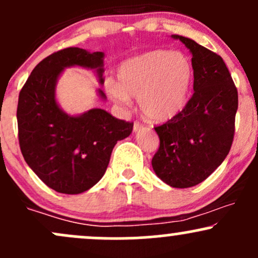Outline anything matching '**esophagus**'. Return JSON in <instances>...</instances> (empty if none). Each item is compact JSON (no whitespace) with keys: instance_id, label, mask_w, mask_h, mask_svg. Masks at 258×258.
Here are the masks:
<instances>
[{"instance_id":"esophagus-1","label":"esophagus","mask_w":258,"mask_h":258,"mask_svg":"<svg viewBox=\"0 0 258 258\" xmlns=\"http://www.w3.org/2000/svg\"><path fill=\"white\" fill-rule=\"evenodd\" d=\"M142 123H140V122L138 121H135V123H134V131L135 132H137V131H140L141 128H142Z\"/></svg>"}]
</instances>
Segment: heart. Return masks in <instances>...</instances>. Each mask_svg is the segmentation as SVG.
Listing matches in <instances>:
<instances>
[{
	"mask_svg": "<svg viewBox=\"0 0 258 258\" xmlns=\"http://www.w3.org/2000/svg\"><path fill=\"white\" fill-rule=\"evenodd\" d=\"M193 79V64L185 54L156 49L122 61L117 68V81L108 80L106 89L111 99L120 105L137 97L148 120L164 122L184 110Z\"/></svg>",
	"mask_w": 258,
	"mask_h": 258,
	"instance_id": "b5f03b06",
	"label": "heart"
}]
</instances>
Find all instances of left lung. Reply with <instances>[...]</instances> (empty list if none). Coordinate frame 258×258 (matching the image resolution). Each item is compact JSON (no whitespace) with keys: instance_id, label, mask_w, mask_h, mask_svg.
Wrapping results in <instances>:
<instances>
[{"instance_id":"left-lung-1","label":"left lung","mask_w":258,"mask_h":258,"mask_svg":"<svg viewBox=\"0 0 258 258\" xmlns=\"http://www.w3.org/2000/svg\"><path fill=\"white\" fill-rule=\"evenodd\" d=\"M172 37L193 55L194 94L178 116L154 127L159 148L152 167L168 185L190 188L205 180L229 154L238 96L220 55L193 39Z\"/></svg>"}]
</instances>
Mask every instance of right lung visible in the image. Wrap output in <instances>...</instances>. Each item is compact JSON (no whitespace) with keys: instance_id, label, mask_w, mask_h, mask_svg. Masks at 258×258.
Here are the masks:
<instances>
[{"instance_id":"obj_1","label":"right lung","mask_w":258,"mask_h":258,"mask_svg":"<svg viewBox=\"0 0 258 258\" xmlns=\"http://www.w3.org/2000/svg\"><path fill=\"white\" fill-rule=\"evenodd\" d=\"M104 55L75 47L55 51L34 68L20 93L21 152L38 178L58 193L80 194L94 186L106 172L117 141L134 128V122L118 120L102 108L70 116L56 104V80L65 68L94 69L104 84ZM99 95L106 99L101 89Z\"/></svg>"}]
</instances>
